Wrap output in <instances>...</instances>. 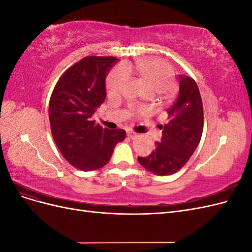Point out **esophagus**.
Returning <instances> with one entry per match:
<instances>
[{"instance_id":"esophagus-1","label":"esophagus","mask_w":252,"mask_h":252,"mask_svg":"<svg viewBox=\"0 0 252 252\" xmlns=\"http://www.w3.org/2000/svg\"><path fill=\"white\" fill-rule=\"evenodd\" d=\"M138 135L136 134L134 131H131V130H129V131H127V136L128 138H130V139H133V138H135V136Z\"/></svg>"}]
</instances>
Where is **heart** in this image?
<instances>
[{"label": "heart", "mask_w": 252, "mask_h": 252, "mask_svg": "<svg viewBox=\"0 0 252 252\" xmlns=\"http://www.w3.org/2000/svg\"><path fill=\"white\" fill-rule=\"evenodd\" d=\"M135 71L140 79L150 90L161 93L171 87L173 83V69L169 64L158 59H140L135 63ZM132 72L130 65L117 66L109 73L106 87L110 95L119 94L126 84L129 74Z\"/></svg>", "instance_id": "b5f03b06"}]
</instances>
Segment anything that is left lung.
<instances>
[{
	"label": "left lung",
	"instance_id": "8db88e82",
	"mask_svg": "<svg viewBox=\"0 0 252 252\" xmlns=\"http://www.w3.org/2000/svg\"><path fill=\"white\" fill-rule=\"evenodd\" d=\"M177 101L167 110L168 122L162 126L161 141L147 157H139L145 169L157 175H169L184 166L201 141L204 113L199 87L193 79L179 75Z\"/></svg>",
	"mask_w": 252,
	"mask_h": 252
}]
</instances>
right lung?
Listing matches in <instances>:
<instances>
[{
	"label": "right lung",
	"mask_w": 252,
	"mask_h": 252,
	"mask_svg": "<svg viewBox=\"0 0 252 252\" xmlns=\"http://www.w3.org/2000/svg\"><path fill=\"white\" fill-rule=\"evenodd\" d=\"M118 61L84 58L68 68L52 91L48 114L53 140L66 161L83 171L104 167L125 139L123 129H104L93 120L106 98V77Z\"/></svg>",
	"instance_id": "1"
}]
</instances>
